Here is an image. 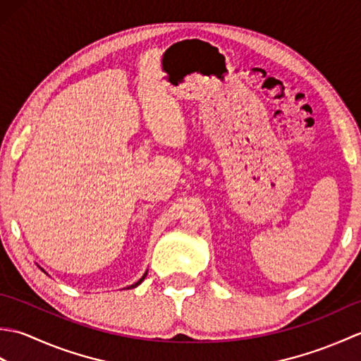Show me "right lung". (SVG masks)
<instances>
[{
    "label": "right lung",
    "instance_id": "1",
    "mask_svg": "<svg viewBox=\"0 0 361 361\" xmlns=\"http://www.w3.org/2000/svg\"><path fill=\"white\" fill-rule=\"evenodd\" d=\"M145 276H147V271H145V273H144V276H142V278H141L140 281H137V282H135V283H133V286H130V287H127V288H135V287H137V286H140V283H141V282L144 281V278H145Z\"/></svg>",
    "mask_w": 361,
    "mask_h": 361
}]
</instances>
